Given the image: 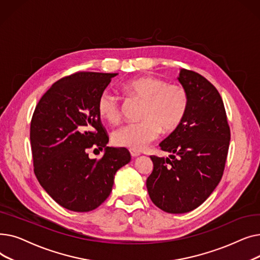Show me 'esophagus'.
Here are the masks:
<instances>
[{
    "instance_id": "obj_1",
    "label": "esophagus",
    "mask_w": 260,
    "mask_h": 260,
    "mask_svg": "<svg viewBox=\"0 0 260 260\" xmlns=\"http://www.w3.org/2000/svg\"><path fill=\"white\" fill-rule=\"evenodd\" d=\"M129 152H131V155H132V157H138V156H140L141 155V152L140 151H138V149H134V148H131L129 149Z\"/></svg>"
}]
</instances>
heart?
<instances>
[{
	"mask_svg": "<svg viewBox=\"0 0 260 260\" xmlns=\"http://www.w3.org/2000/svg\"><path fill=\"white\" fill-rule=\"evenodd\" d=\"M131 98L142 100L138 122H129L112 134L115 145L141 149L156 140L161 133L172 132L180 125L188 108L187 89L180 84H169L157 77L132 79L121 85ZM98 115L108 123L116 124L122 116V105L117 95L103 90L97 100Z\"/></svg>",
	"mask_w": 260,
	"mask_h": 260,
	"instance_id": "1",
	"label": "heart"
}]
</instances>
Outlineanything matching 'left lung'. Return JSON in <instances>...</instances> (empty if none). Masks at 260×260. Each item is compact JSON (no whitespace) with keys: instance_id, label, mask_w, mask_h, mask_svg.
Instances as JSON below:
<instances>
[{"instance_id":"obj_1","label":"left lung","mask_w":260,"mask_h":260,"mask_svg":"<svg viewBox=\"0 0 260 260\" xmlns=\"http://www.w3.org/2000/svg\"><path fill=\"white\" fill-rule=\"evenodd\" d=\"M189 95L180 125L160 143L169 158L151 156L149 197L171 214L193 211L208 199L223 175L231 131L217 88L198 73L182 68L178 78Z\"/></svg>"}]
</instances>
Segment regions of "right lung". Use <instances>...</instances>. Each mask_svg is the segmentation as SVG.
<instances>
[{
    "label": "right lung",
    "mask_w": 260,
    "mask_h": 260,
    "mask_svg": "<svg viewBox=\"0 0 260 260\" xmlns=\"http://www.w3.org/2000/svg\"><path fill=\"white\" fill-rule=\"evenodd\" d=\"M117 74L80 72L53 83L30 122L34 172L47 194L74 212L98 208L112 192L116 172L131 161L125 147H108L97 100ZM90 148H104L90 159Z\"/></svg>",
    "instance_id": "obj_1"
}]
</instances>
